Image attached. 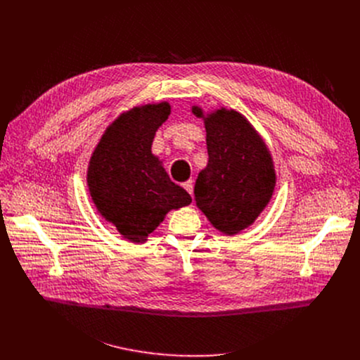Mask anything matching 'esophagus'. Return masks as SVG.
Segmentation results:
<instances>
[{
	"instance_id": "esophagus-1",
	"label": "esophagus",
	"mask_w": 360,
	"mask_h": 360,
	"mask_svg": "<svg viewBox=\"0 0 360 360\" xmlns=\"http://www.w3.org/2000/svg\"><path fill=\"white\" fill-rule=\"evenodd\" d=\"M184 188L186 189V192H188V193H191V195H192V193H193V181H192V179L186 181V182L184 184Z\"/></svg>"
}]
</instances>
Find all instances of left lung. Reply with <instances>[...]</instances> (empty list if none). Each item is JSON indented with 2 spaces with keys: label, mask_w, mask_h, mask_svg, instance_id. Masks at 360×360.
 Segmentation results:
<instances>
[{
  "label": "left lung",
  "mask_w": 360,
  "mask_h": 360,
  "mask_svg": "<svg viewBox=\"0 0 360 360\" xmlns=\"http://www.w3.org/2000/svg\"><path fill=\"white\" fill-rule=\"evenodd\" d=\"M207 129L208 165L195 182L196 207L219 232L236 235L250 226L269 203L276 174L271 150L238 111L205 114L192 107Z\"/></svg>",
  "instance_id": "left-lung-1"
}]
</instances>
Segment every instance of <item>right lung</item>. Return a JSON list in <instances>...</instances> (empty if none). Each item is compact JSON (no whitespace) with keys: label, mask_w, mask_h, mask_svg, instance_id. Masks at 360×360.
I'll use <instances>...</instances> for the list:
<instances>
[{"label":"right lung","mask_w":360,"mask_h":360,"mask_svg":"<svg viewBox=\"0 0 360 360\" xmlns=\"http://www.w3.org/2000/svg\"><path fill=\"white\" fill-rule=\"evenodd\" d=\"M169 114L167 101L122 112L105 129L89 160L86 182L92 202L102 218L134 243L145 242L169 211L192 202L150 150L155 132Z\"/></svg>","instance_id":"add662e5"}]
</instances>
